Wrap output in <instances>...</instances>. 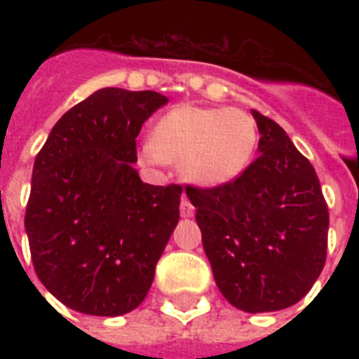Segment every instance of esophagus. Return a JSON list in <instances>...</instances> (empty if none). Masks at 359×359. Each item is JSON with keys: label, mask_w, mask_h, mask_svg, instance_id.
Masks as SVG:
<instances>
[{"label": "esophagus", "mask_w": 359, "mask_h": 359, "mask_svg": "<svg viewBox=\"0 0 359 359\" xmlns=\"http://www.w3.org/2000/svg\"><path fill=\"white\" fill-rule=\"evenodd\" d=\"M194 212H196V208H194V205L190 203V199L186 196H182V199H180V216H182V218H191Z\"/></svg>", "instance_id": "34e87169"}]
</instances>
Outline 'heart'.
Here are the masks:
<instances>
[{"mask_svg": "<svg viewBox=\"0 0 359 359\" xmlns=\"http://www.w3.org/2000/svg\"><path fill=\"white\" fill-rule=\"evenodd\" d=\"M257 145V123L242 109L180 104L158 119L141 156L149 163H179L186 182L214 190L245 173Z\"/></svg>", "mask_w": 359, "mask_h": 359, "instance_id": "b5f03b06", "label": "heart"}]
</instances>
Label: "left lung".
<instances>
[{
    "instance_id": "8db88e82",
    "label": "left lung",
    "mask_w": 359,
    "mask_h": 359,
    "mask_svg": "<svg viewBox=\"0 0 359 359\" xmlns=\"http://www.w3.org/2000/svg\"><path fill=\"white\" fill-rule=\"evenodd\" d=\"M259 156L222 188H188L219 292L245 313L287 309L326 261L328 207L306 156L278 123L255 109Z\"/></svg>"
}]
</instances>
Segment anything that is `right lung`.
Wrapping results in <instances>:
<instances>
[{"mask_svg": "<svg viewBox=\"0 0 359 359\" xmlns=\"http://www.w3.org/2000/svg\"><path fill=\"white\" fill-rule=\"evenodd\" d=\"M165 104L156 91L98 89L36 154L25 210L31 259L48 292L74 311L119 317L151 289L182 188L140 179L135 137Z\"/></svg>", "mask_w": 359, "mask_h": 359, "instance_id": "add662e5", "label": "right lung"}]
</instances>
